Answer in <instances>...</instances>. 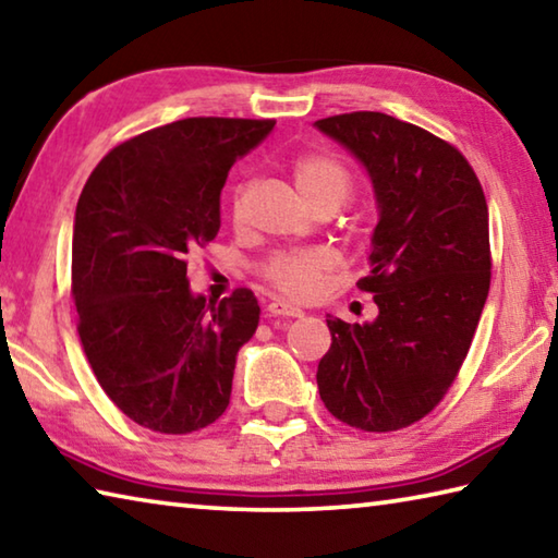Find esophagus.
Segmentation results:
<instances>
[{"mask_svg": "<svg viewBox=\"0 0 558 558\" xmlns=\"http://www.w3.org/2000/svg\"><path fill=\"white\" fill-rule=\"evenodd\" d=\"M268 313L272 317H300L302 310L295 307V305H290V302H286V300H270L268 302Z\"/></svg>", "mask_w": 558, "mask_h": 558, "instance_id": "esophagus-1", "label": "esophagus"}]
</instances>
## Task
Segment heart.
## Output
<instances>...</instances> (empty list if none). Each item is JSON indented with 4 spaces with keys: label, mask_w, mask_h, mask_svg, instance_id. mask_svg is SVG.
<instances>
[{
    "label": "heart",
    "mask_w": 558,
    "mask_h": 558,
    "mask_svg": "<svg viewBox=\"0 0 558 558\" xmlns=\"http://www.w3.org/2000/svg\"><path fill=\"white\" fill-rule=\"evenodd\" d=\"M292 177L300 194L315 206L317 211H337L354 192V174L342 159L329 153H307L292 162ZM251 182H239L231 192V216L233 221H243L245 204H248ZM337 256L325 245L313 248H288L276 251L260 263V276L270 286L292 298H305L317 288L319 278L332 270Z\"/></svg>",
    "instance_id": "b5f03b06"
}]
</instances>
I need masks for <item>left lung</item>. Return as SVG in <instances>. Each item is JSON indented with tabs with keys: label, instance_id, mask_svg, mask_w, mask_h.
I'll list each match as a JSON object with an SVG mask.
<instances>
[{
	"label": "left lung",
	"instance_id": "left-lung-1",
	"mask_svg": "<svg viewBox=\"0 0 558 558\" xmlns=\"http://www.w3.org/2000/svg\"><path fill=\"white\" fill-rule=\"evenodd\" d=\"M315 125L366 167L379 204L356 282L379 317L327 319L319 399L352 428L399 430L442 401L475 337L493 278L485 192L458 147L411 122L359 110Z\"/></svg>",
	"mask_w": 558,
	"mask_h": 558
}]
</instances>
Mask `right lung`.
<instances>
[{
	"label": "right lung",
	"instance_id": "1",
	"mask_svg": "<svg viewBox=\"0 0 558 558\" xmlns=\"http://www.w3.org/2000/svg\"><path fill=\"white\" fill-rule=\"evenodd\" d=\"M272 125L169 122L112 147L83 186L71 260L78 337L100 389L149 430L184 436L229 405L260 307L248 288L221 302L192 295L186 253L216 239L229 169Z\"/></svg>",
	"mask_w": 558,
	"mask_h": 558
}]
</instances>
